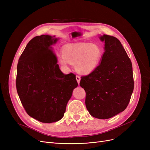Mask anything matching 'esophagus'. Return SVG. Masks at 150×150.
<instances>
[{
    "label": "esophagus",
    "instance_id": "34e87169",
    "mask_svg": "<svg viewBox=\"0 0 150 150\" xmlns=\"http://www.w3.org/2000/svg\"><path fill=\"white\" fill-rule=\"evenodd\" d=\"M76 81H77V83L78 84H80V80H81V78L79 76H76Z\"/></svg>",
    "mask_w": 150,
    "mask_h": 150
}]
</instances>
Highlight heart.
<instances>
[{
  "mask_svg": "<svg viewBox=\"0 0 150 150\" xmlns=\"http://www.w3.org/2000/svg\"><path fill=\"white\" fill-rule=\"evenodd\" d=\"M102 54L100 47L96 44L84 42L69 44L63 47V57L59 61L64 66L68 63L76 64L78 72L88 74L97 67Z\"/></svg>",
  "mask_w": 150,
  "mask_h": 150,
  "instance_id": "heart-1",
  "label": "heart"
}]
</instances>
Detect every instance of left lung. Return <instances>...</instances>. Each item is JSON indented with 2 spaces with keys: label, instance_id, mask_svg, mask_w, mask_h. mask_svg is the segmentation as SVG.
Instances as JSON below:
<instances>
[{
  "label": "left lung",
  "instance_id": "8db88e82",
  "mask_svg": "<svg viewBox=\"0 0 150 150\" xmlns=\"http://www.w3.org/2000/svg\"><path fill=\"white\" fill-rule=\"evenodd\" d=\"M105 52L100 64L90 74L81 76L80 85L86 92V106L89 114L107 119L123 111L134 89L131 61L115 37L100 36Z\"/></svg>",
  "mask_w": 150,
  "mask_h": 150
}]
</instances>
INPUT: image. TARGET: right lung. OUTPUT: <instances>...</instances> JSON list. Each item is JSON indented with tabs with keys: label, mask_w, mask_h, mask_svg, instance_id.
<instances>
[{
	"label": "right lung",
	"mask_w": 150,
	"mask_h": 150,
	"mask_svg": "<svg viewBox=\"0 0 150 150\" xmlns=\"http://www.w3.org/2000/svg\"><path fill=\"white\" fill-rule=\"evenodd\" d=\"M58 40L48 35L33 38L17 66L16 84L22 106L30 117L46 123L62 119L78 86L75 75L64 74L57 64L52 46Z\"/></svg>",
	"instance_id": "right-lung-1"
}]
</instances>
